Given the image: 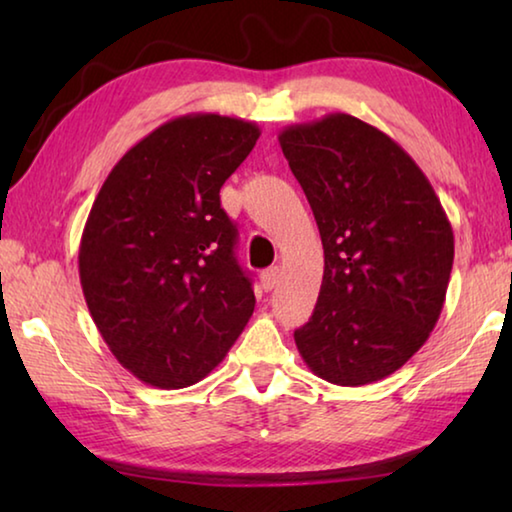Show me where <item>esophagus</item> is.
<instances>
[{
    "mask_svg": "<svg viewBox=\"0 0 512 512\" xmlns=\"http://www.w3.org/2000/svg\"><path fill=\"white\" fill-rule=\"evenodd\" d=\"M259 280H262V289L264 291H273L275 284L280 282V266H271L266 268V271L259 275Z\"/></svg>",
    "mask_w": 512,
    "mask_h": 512,
    "instance_id": "esophagus-1",
    "label": "esophagus"
}]
</instances>
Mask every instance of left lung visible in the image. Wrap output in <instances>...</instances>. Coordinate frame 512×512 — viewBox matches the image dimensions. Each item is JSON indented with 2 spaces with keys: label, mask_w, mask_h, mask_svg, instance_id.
Listing matches in <instances>:
<instances>
[{
  "label": "left lung",
  "mask_w": 512,
  "mask_h": 512,
  "mask_svg": "<svg viewBox=\"0 0 512 512\" xmlns=\"http://www.w3.org/2000/svg\"><path fill=\"white\" fill-rule=\"evenodd\" d=\"M325 250L300 357L329 384L363 386L400 370L436 327L454 264V232L436 192L400 144L345 112L277 135Z\"/></svg>",
  "instance_id": "1"
}]
</instances>
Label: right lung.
Instances as JSON below:
<instances>
[{
  "mask_svg": "<svg viewBox=\"0 0 512 512\" xmlns=\"http://www.w3.org/2000/svg\"><path fill=\"white\" fill-rule=\"evenodd\" d=\"M259 137L253 121L194 112L124 153L85 221L79 275L103 341L158 388L210 375L255 309L221 187Z\"/></svg>",
  "mask_w": 512,
  "mask_h": 512,
  "instance_id": "1",
  "label": "right lung"
}]
</instances>
